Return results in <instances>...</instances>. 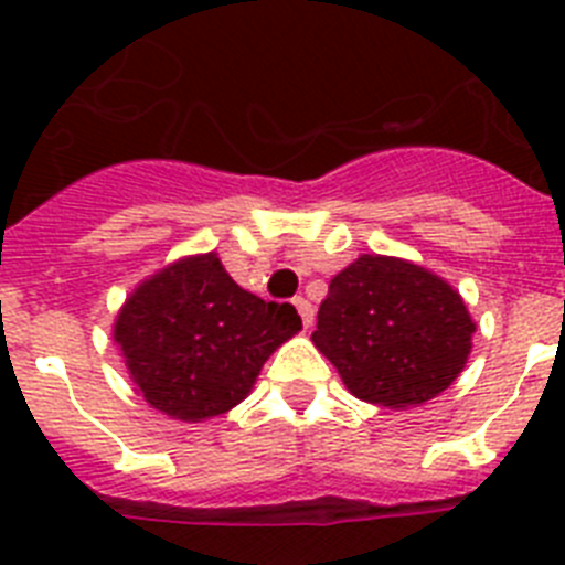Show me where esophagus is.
<instances>
[{"label": "esophagus", "instance_id": "obj_1", "mask_svg": "<svg viewBox=\"0 0 565 565\" xmlns=\"http://www.w3.org/2000/svg\"><path fill=\"white\" fill-rule=\"evenodd\" d=\"M294 308L299 311V317H302V326L311 328L313 326V306L308 302L306 297H294Z\"/></svg>", "mask_w": 565, "mask_h": 565}]
</instances>
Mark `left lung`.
<instances>
[{"mask_svg": "<svg viewBox=\"0 0 565 565\" xmlns=\"http://www.w3.org/2000/svg\"><path fill=\"white\" fill-rule=\"evenodd\" d=\"M476 319L430 268L359 254L328 286L311 342L362 402L407 411L461 376Z\"/></svg>", "mask_w": 565, "mask_h": 565, "instance_id": "obj_1", "label": "left lung"}]
</instances>
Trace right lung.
Wrapping results in <instances>:
<instances>
[{
	"instance_id": "1",
	"label": "right lung",
	"mask_w": 565,
	"mask_h": 565,
	"mask_svg": "<svg viewBox=\"0 0 565 565\" xmlns=\"http://www.w3.org/2000/svg\"><path fill=\"white\" fill-rule=\"evenodd\" d=\"M299 331L297 308L239 288L217 252L186 254L149 274L113 322L135 393L186 424L237 407L266 359Z\"/></svg>"
}]
</instances>
